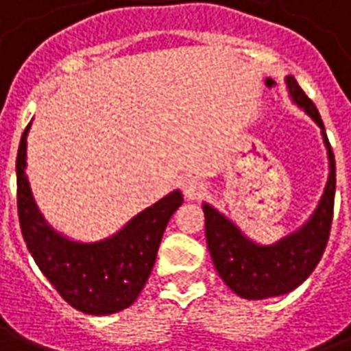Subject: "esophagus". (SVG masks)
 Wrapping results in <instances>:
<instances>
[{"instance_id":"1","label":"esophagus","mask_w":351,"mask_h":351,"mask_svg":"<svg viewBox=\"0 0 351 351\" xmlns=\"http://www.w3.org/2000/svg\"><path fill=\"white\" fill-rule=\"evenodd\" d=\"M182 191L184 197L188 199V201H195V199H199L205 193V186H203V182L197 180V178L188 176V178H184L182 180Z\"/></svg>"}]
</instances>
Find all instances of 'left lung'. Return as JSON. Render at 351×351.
I'll return each instance as SVG.
<instances>
[{
  "mask_svg": "<svg viewBox=\"0 0 351 351\" xmlns=\"http://www.w3.org/2000/svg\"><path fill=\"white\" fill-rule=\"evenodd\" d=\"M286 86L295 105L302 108L317 123L327 148L329 176L324 195L314 213L310 214V218L301 228L278 239L276 243L259 244L252 241L226 214H221L208 203H203L206 246L214 267L231 291L252 301L278 297L301 286L319 263L331 231L337 186L331 145L325 135L324 122L316 105L304 95L291 75L286 77Z\"/></svg>",
  "mask_w": 351,
  "mask_h": 351,
  "instance_id": "1",
  "label": "left lung"
}]
</instances>
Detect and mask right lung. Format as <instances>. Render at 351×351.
<instances>
[{
  "label": "right lung",
  "instance_id": "obj_1",
  "mask_svg": "<svg viewBox=\"0 0 351 351\" xmlns=\"http://www.w3.org/2000/svg\"><path fill=\"white\" fill-rule=\"evenodd\" d=\"M29 125L20 138L16 156V201L27 250L73 308L92 316H107L128 308L152 272L163 231L182 205V193L171 191L103 241H71L45 220L29 188L26 176Z\"/></svg>",
  "mask_w": 351,
  "mask_h": 351
}]
</instances>
